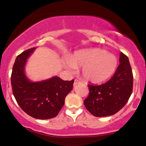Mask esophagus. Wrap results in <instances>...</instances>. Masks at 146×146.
<instances>
[{
	"label": "esophagus",
	"instance_id": "obj_1",
	"mask_svg": "<svg viewBox=\"0 0 146 146\" xmlns=\"http://www.w3.org/2000/svg\"><path fill=\"white\" fill-rule=\"evenodd\" d=\"M79 83H80V80H77V79H75L74 80V85H76L77 84Z\"/></svg>",
	"mask_w": 146,
	"mask_h": 146
}]
</instances>
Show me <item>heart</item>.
Here are the masks:
<instances>
[{"mask_svg": "<svg viewBox=\"0 0 146 146\" xmlns=\"http://www.w3.org/2000/svg\"><path fill=\"white\" fill-rule=\"evenodd\" d=\"M65 65L70 70L82 67V76L88 81L98 83L113 74L117 60L113 54L102 49H89L75 52L65 60Z\"/></svg>", "mask_w": 146, "mask_h": 146, "instance_id": "heart-1", "label": "heart"}]
</instances>
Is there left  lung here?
<instances>
[{"label": "left lung", "instance_id": "1", "mask_svg": "<svg viewBox=\"0 0 146 146\" xmlns=\"http://www.w3.org/2000/svg\"><path fill=\"white\" fill-rule=\"evenodd\" d=\"M133 75L128 56L121 52L119 65L113 77L100 85L89 84L84 104L96 117L115 114L124 107L133 92Z\"/></svg>", "mask_w": 146, "mask_h": 146}]
</instances>
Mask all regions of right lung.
Listing matches in <instances>:
<instances>
[{
  "label": "right lung",
  "instance_id": "1",
  "mask_svg": "<svg viewBox=\"0 0 146 146\" xmlns=\"http://www.w3.org/2000/svg\"><path fill=\"white\" fill-rule=\"evenodd\" d=\"M35 48L24 51L15 59L11 76L12 91L18 105L36 119H47L57 115L74 80H63L54 76L42 82H31L25 74L27 59Z\"/></svg>",
  "mask_w": 146,
  "mask_h": 146
}]
</instances>
